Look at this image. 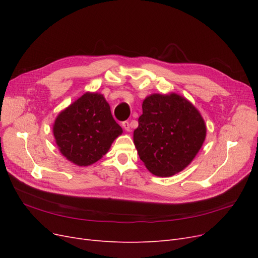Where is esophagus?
Here are the masks:
<instances>
[{
	"label": "esophagus",
	"instance_id": "obj_1",
	"mask_svg": "<svg viewBox=\"0 0 258 258\" xmlns=\"http://www.w3.org/2000/svg\"><path fill=\"white\" fill-rule=\"evenodd\" d=\"M122 128H123L124 130H126V131H130V123H129L128 120L122 122Z\"/></svg>",
	"mask_w": 258,
	"mask_h": 258
}]
</instances>
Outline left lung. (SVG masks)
Segmentation results:
<instances>
[{"label": "left lung", "mask_w": 258, "mask_h": 258, "mask_svg": "<svg viewBox=\"0 0 258 258\" xmlns=\"http://www.w3.org/2000/svg\"><path fill=\"white\" fill-rule=\"evenodd\" d=\"M142 110L134 132L140 159L157 176H171L185 169L206 139L200 113L176 93L151 95L143 101Z\"/></svg>", "instance_id": "left-lung-1"}]
</instances>
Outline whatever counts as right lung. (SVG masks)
Instances as JSON below:
<instances>
[{
  "label": "right lung",
  "instance_id": "obj_1",
  "mask_svg": "<svg viewBox=\"0 0 258 258\" xmlns=\"http://www.w3.org/2000/svg\"><path fill=\"white\" fill-rule=\"evenodd\" d=\"M121 134L110 105L99 93H85L62 111L53 124V136L61 154L82 167L102 158Z\"/></svg>",
  "mask_w": 258,
  "mask_h": 258
}]
</instances>
